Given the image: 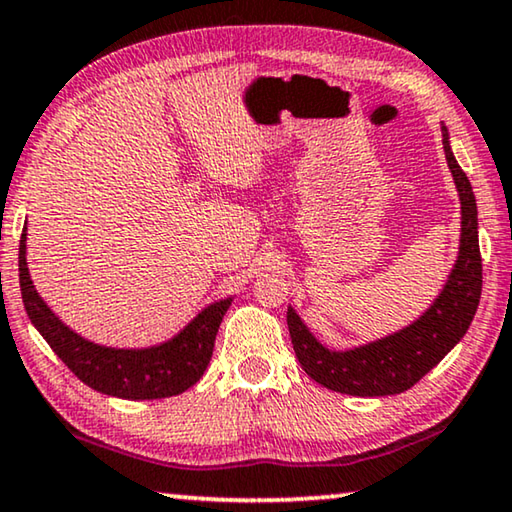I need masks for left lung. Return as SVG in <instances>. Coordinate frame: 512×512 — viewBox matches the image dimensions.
I'll list each match as a JSON object with an SVG mask.
<instances>
[{
    "label": "left lung",
    "instance_id": "1",
    "mask_svg": "<svg viewBox=\"0 0 512 512\" xmlns=\"http://www.w3.org/2000/svg\"><path fill=\"white\" fill-rule=\"evenodd\" d=\"M443 131V152L453 173L459 203H462V240L453 272L418 321L404 330L376 339L351 351H330L307 330L293 307L286 311L293 351L305 372L323 388L353 397L399 395L416 385L429 369L446 358L466 335L476 316L483 291V258L478 244V207L469 177L453 157L448 129Z\"/></svg>",
    "mask_w": 512,
    "mask_h": 512
}]
</instances>
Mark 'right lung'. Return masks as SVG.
<instances>
[{"label": "right lung", "mask_w": 512, "mask_h": 512, "mask_svg": "<svg viewBox=\"0 0 512 512\" xmlns=\"http://www.w3.org/2000/svg\"><path fill=\"white\" fill-rule=\"evenodd\" d=\"M27 228H22L18 270L29 321L66 367L90 388L122 399H164L189 390L210 365L221 318L233 298L205 307L187 328L150 348H108L87 342L59 321L39 298L27 270Z\"/></svg>", "instance_id": "add662e5"}]
</instances>
